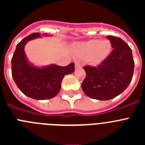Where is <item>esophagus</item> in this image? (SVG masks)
Here are the masks:
<instances>
[{
  "mask_svg": "<svg viewBox=\"0 0 145 145\" xmlns=\"http://www.w3.org/2000/svg\"><path fill=\"white\" fill-rule=\"evenodd\" d=\"M75 68L78 69V68H80L82 67L81 64L79 62V61H75Z\"/></svg>",
  "mask_w": 145,
  "mask_h": 145,
  "instance_id": "1",
  "label": "esophagus"
}]
</instances>
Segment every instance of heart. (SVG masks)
Masks as SVG:
<instances>
[{
  "label": "heart",
  "instance_id": "obj_1",
  "mask_svg": "<svg viewBox=\"0 0 145 145\" xmlns=\"http://www.w3.org/2000/svg\"><path fill=\"white\" fill-rule=\"evenodd\" d=\"M111 43L107 40H90L77 45L75 51L82 58H88L91 63L99 64L105 59L111 52Z\"/></svg>",
  "mask_w": 145,
  "mask_h": 145
}]
</instances>
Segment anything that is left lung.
Instances as JSON below:
<instances>
[{"mask_svg": "<svg viewBox=\"0 0 145 145\" xmlns=\"http://www.w3.org/2000/svg\"><path fill=\"white\" fill-rule=\"evenodd\" d=\"M112 51L97 67H84L86 76L82 83L86 95L98 100H109L118 96L132 80L134 61L129 45L118 37L107 35Z\"/></svg>", "mask_w": 145, "mask_h": 145, "instance_id": "1", "label": "left lung"}]
</instances>
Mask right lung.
<instances>
[{
	"instance_id": "obj_1",
	"label": "right lung",
	"mask_w": 145,
	"mask_h": 145,
	"mask_svg": "<svg viewBox=\"0 0 145 145\" xmlns=\"http://www.w3.org/2000/svg\"><path fill=\"white\" fill-rule=\"evenodd\" d=\"M40 37L39 33H33L16 45L11 59V73L15 84L25 95L44 100L53 98L59 93L65 75L75 71V64L70 63L66 67L50 65L43 67L29 64L24 51L25 46L29 40Z\"/></svg>"
}]
</instances>
